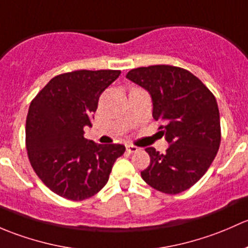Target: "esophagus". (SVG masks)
Segmentation results:
<instances>
[{
    "instance_id": "34e87169",
    "label": "esophagus",
    "mask_w": 248,
    "mask_h": 248,
    "mask_svg": "<svg viewBox=\"0 0 248 248\" xmlns=\"http://www.w3.org/2000/svg\"><path fill=\"white\" fill-rule=\"evenodd\" d=\"M126 152L129 153V154H134V153L139 152V148H137L136 145L129 144V145H126Z\"/></svg>"
}]
</instances>
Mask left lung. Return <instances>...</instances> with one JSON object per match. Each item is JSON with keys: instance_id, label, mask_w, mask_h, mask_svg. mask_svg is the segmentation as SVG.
I'll return each mask as SVG.
<instances>
[{"instance_id": "1", "label": "left lung", "mask_w": 248, "mask_h": 248, "mask_svg": "<svg viewBox=\"0 0 248 248\" xmlns=\"http://www.w3.org/2000/svg\"><path fill=\"white\" fill-rule=\"evenodd\" d=\"M126 78L147 89L153 117L170 143L165 154L149 147L150 165L143 180L160 192L177 195L195 185L215 159L221 143L219 112L215 95L186 69L149 65L130 70Z\"/></svg>"}]
</instances>
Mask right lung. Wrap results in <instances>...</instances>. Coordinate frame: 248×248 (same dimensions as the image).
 <instances>
[{
    "label": "right lung",
    "instance_id": "obj_1",
    "mask_svg": "<svg viewBox=\"0 0 248 248\" xmlns=\"http://www.w3.org/2000/svg\"><path fill=\"white\" fill-rule=\"evenodd\" d=\"M121 70H75L60 74L34 96L26 119L31 166L52 192L83 201L108 181L112 166L124 154L122 144H95L83 137L92 126L99 96Z\"/></svg>",
    "mask_w": 248,
    "mask_h": 248
}]
</instances>
